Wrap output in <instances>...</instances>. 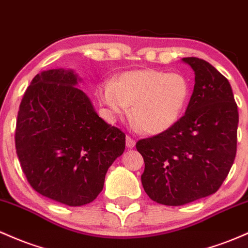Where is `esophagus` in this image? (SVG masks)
<instances>
[{
  "label": "esophagus",
  "instance_id": "34e87169",
  "mask_svg": "<svg viewBox=\"0 0 248 248\" xmlns=\"http://www.w3.org/2000/svg\"><path fill=\"white\" fill-rule=\"evenodd\" d=\"M135 145H136L135 139L130 137V136H126V146L129 147V149H132V147H135Z\"/></svg>",
  "mask_w": 248,
  "mask_h": 248
}]
</instances>
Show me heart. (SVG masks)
I'll return each instance as SVG.
<instances>
[{"label":"heart","mask_w":248,"mask_h":248,"mask_svg":"<svg viewBox=\"0 0 248 248\" xmlns=\"http://www.w3.org/2000/svg\"><path fill=\"white\" fill-rule=\"evenodd\" d=\"M97 97L110 118L125 116L127 105H131V116L141 131L159 135L182 118L190 98V84L182 74L140 69L122 72L111 83H102Z\"/></svg>","instance_id":"b5f03b06"}]
</instances>
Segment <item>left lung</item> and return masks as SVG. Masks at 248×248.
Returning <instances> with one entry per match:
<instances>
[{"instance_id":"1","label":"left lung","mask_w":248,"mask_h":248,"mask_svg":"<svg viewBox=\"0 0 248 248\" xmlns=\"http://www.w3.org/2000/svg\"><path fill=\"white\" fill-rule=\"evenodd\" d=\"M183 61L196 75L185 115L166 132L136 144L145 163L144 190L154 202L168 206L216 193L236 154L239 113L229 80L206 61Z\"/></svg>"}]
</instances>
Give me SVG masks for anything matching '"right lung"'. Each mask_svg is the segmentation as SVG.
<instances>
[{
    "instance_id": "add662e5",
    "label": "right lung",
    "mask_w": 248,
    "mask_h": 248,
    "mask_svg": "<svg viewBox=\"0 0 248 248\" xmlns=\"http://www.w3.org/2000/svg\"><path fill=\"white\" fill-rule=\"evenodd\" d=\"M72 70L37 74L23 94L15 146L36 192L69 206L97 198L105 174L123 155L125 133L97 115Z\"/></svg>"
}]
</instances>
